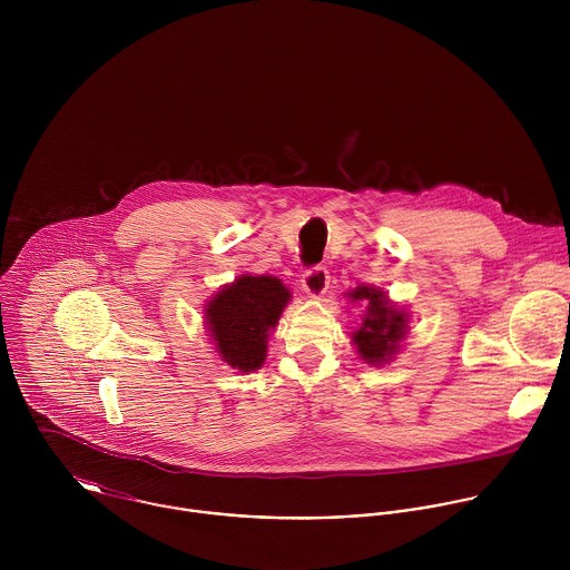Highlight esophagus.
Masks as SVG:
<instances>
[{
	"label": "esophagus",
	"mask_w": 570,
	"mask_h": 570,
	"mask_svg": "<svg viewBox=\"0 0 570 570\" xmlns=\"http://www.w3.org/2000/svg\"><path fill=\"white\" fill-rule=\"evenodd\" d=\"M303 289L309 298H321L328 289V272L325 267H316L303 274Z\"/></svg>",
	"instance_id": "1"
}]
</instances>
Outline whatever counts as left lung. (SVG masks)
Masks as SVG:
<instances>
[{
  "label": "left lung",
  "mask_w": 570,
  "mask_h": 570,
  "mask_svg": "<svg viewBox=\"0 0 570 570\" xmlns=\"http://www.w3.org/2000/svg\"><path fill=\"white\" fill-rule=\"evenodd\" d=\"M353 305H364L362 323L351 333V342L360 360L371 366H384L402 351L410 331V312L404 305L391 301V296L375 285H357L346 292Z\"/></svg>",
  "instance_id": "obj_1"
}]
</instances>
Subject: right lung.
<instances>
[{
    "instance_id": "1",
    "label": "right lung",
    "mask_w": 570,
    "mask_h": 570,
    "mask_svg": "<svg viewBox=\"0 0 570 570\" xmlns=\"http://www.w3.org/2000/svg\"><path fill=\"white\" fill-rule=\"evenodd\" d=\"M292 301L287 285L269 274H242L204 307V325L217 355L239 373L265 364L267 340Z\"/></svg>"
}]
</instances>
